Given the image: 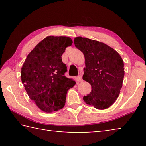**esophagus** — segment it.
I'll use <instances>...</instances> for the list:
<instances>
[{
    "label": "esophagus",
    "instance_id": "1",
    "mask_svg": "<svg viewBox=\"0 0 146 146\" xmlns=\"http://www.w3.org/2000/svg\"><path fill=\"white\" fill-rule=\"evenodd\" d=\"M76 82H82V76H81L80 75L78 76L76 78Z\"/></svg>",
    "mask_w": 146,
    "mask_h": 146
}]
</instances>
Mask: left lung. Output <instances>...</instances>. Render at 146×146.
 I'll use <instances>...</instances> for the list:
<instances>
[{
    "label": "left lung",
    "instance_id": "1",
    "mask_svg": "<svg viewBox=\"0 0 146 146\" xmlns=\"http://www.w3.org/2000/svg\"><path fill=\"white\" fill-rule=\"evenodd\" d=\"M75 46L85 57L83 80L91 86V91L83 97L84 102L97 110L110 107L117 100L122 86L124 65L115 49L98 41L81 36Z\"/></svg>",
    "mask_w": 146,
    "mask_h": 146
}]
</instances>
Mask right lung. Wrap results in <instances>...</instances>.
Returning <instances> with one entry per match:
<instances>
[{"label": "right lung", "instance_id": "1", "mask_svg": "<svg viewBox=\"0 0 146 146\" xmlns=\"http://www.w3.org/2000/svg\"><path fill=\"white\" fill-rule=\"evenodd\" d=\"M73 41L66 36H48L32 50L21 69V80L31 100L44 112L63 108L69 89L75 85L65 76L67 67L62 60Z\"/></svg>", "mask_w": 146, "mask_h": 146}]
</instances>
